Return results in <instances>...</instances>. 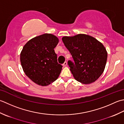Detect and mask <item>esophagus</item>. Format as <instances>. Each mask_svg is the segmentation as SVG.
I'll list each match as a JSON object with an SVG mask.
<instances>
[{
    "mask_svg": "<svg viewBox=\"0 0 124 124\" xmlns=\"http://www.w3.org/2000/svg\"><path fill=\"white\" fill-rule=\"evenodd\" d=\"M67 62H64V64H62V66H64V67H66V66H67Z\"/></svg>",
    "mask_w": 124,
    "mask_h": 124,
    "instance_id": "esophagus-1",
    "label": "esophagus"
}]
</instances>
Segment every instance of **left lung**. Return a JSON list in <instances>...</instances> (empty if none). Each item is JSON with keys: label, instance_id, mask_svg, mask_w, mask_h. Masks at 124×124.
<instances>
[{"label": "left lung", "instance_id": "obj_1", "mask_svg": "<svg viewBox=\"0 0 124 124\" xmlns=\"http://www.w3.org/2000/svg\"><path fill=\"white\" fill-rule=\"evenodd\" d=\"M62 42L74 62L68 61L75 79L89 84L100 78L105 67L108 54L105 47L94 37L85 34L64 36Z\"/></svg>", "mask_w": 124, "mask_h": 124}]
</instances>
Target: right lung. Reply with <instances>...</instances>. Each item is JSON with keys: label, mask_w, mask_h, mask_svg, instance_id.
Listing matches in <instances>:
<instances>
[{"label": "right lung", "mask_w": 124, "mask_h": 124, "mask_svg": "<svg viewBox=\"0 0 124 124\" xmlns=\"http://www.w3.org/2000/svg\"><path fill=\"white\" fill-rule=\"evenodd\" d=\"M59 39L51 34H44L31 39L24 45L20 62L25 74L36 84L46 86L59 77L62 65L57 62L54 49Z\"/></svg>", "instance_id": "add662e5"}]
</instances>
